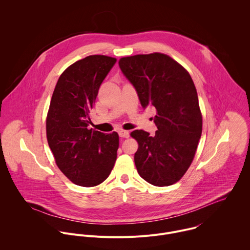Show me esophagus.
Instances as JSON below:
<instances>
[{"mask_svg": "<svg viewBox=\"0 0 250 250\" xmlns=\"http://www.w3.org/2000/svg\"><path fill=\"white\" fill-rule=\"evenodd\" d=\"M118 135H119V137H121V138H125V139H127V138H129V137H130V133H129L128 131H124V130H120V131H118Z\"/></svg>", "mask_w": 250, "mask_h": 250, "instance_id": "34e87169", "label": "esophagus"}]
</instances>
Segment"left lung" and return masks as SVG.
I'll list each match as a JSON object with an SVG mask.
<instances>
[{"label":"left lung","mask_w":250,"mask_h":250,"mask_svg":"<svg viewBox=\"0 0 250 250\" xmlns=\"http://www.w3.org/2000/svg\"><path fill=\"white\" fill-rule=\"evenodd\" d=\"M123 75L136 88L143 108L157 110L154 136L135 130V164L142 178L157 187L170 186L189 167L202 133V115L193 81L170 57L154 53L119 60Z\"/></svg>","instance_id":"left-lung-1"}]
</instances>
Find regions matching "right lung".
I'll return each mask as SVG.
<instances>
[{
	"label": "right lung",
	"instance_id": "right-lung-1",
	"mask_svg": "<svg viewBox=\"0 0 250 250\" xmlns=\"http://www.w3.org/2000/svg\"><path fill=\"white\" fill-rule=\"evenodd\" d=\"M116 59L88 56L59 78L46 120L48 144L61 171L74 184L94 187L108 177L116 161L119 137L87 127L99 87Z\"/></svg>",
	"mask_w": 250,
	"mask_h": 250
}]
</instances>
